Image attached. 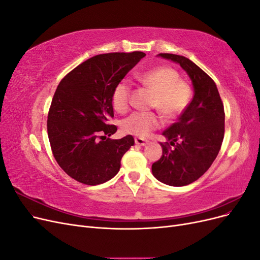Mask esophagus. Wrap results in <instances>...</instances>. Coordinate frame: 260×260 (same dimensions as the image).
I'll return each mask as SVG.
<instances>
[{"label":"esophagus","instance_id":"obj_1","mask_svg":"<svg viewBox=\"0 0 260 260\" xmlns=\"http://www.w3.org/2000/svg\"><path fill=\"white\" fill-rule=\"evenodd\" d=\"M135 142H136V144L138 145V146H144L147 142L145 140H143V139H141V138H136V140H135Z\"/></svg>","mask_w":260,"mask_h":260}]
</instances>
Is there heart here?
<instances>
[{"label": "heart", "mask_w": 260, "mask_h": 260, "mask_svg": "<svg viewBox=\"0 0 260 260\" xmlns=\"http://www.w3.org/2000/svg\"><path fill=\"white\" fill-rule=\"evenodd\" d=\"M139 82L151 89L155 96L152 107L157 108L166 118H175L188 105L191 89L187 83L179 80L176 70L168 67H156L138 75ZM113 106L118 113H124L129 108L130 85L128 81H119L113 91ZM160 117L155 113L137 112L123 119V132L137 137H147L160 125Z\"/></svg>", "instance_id": "obj_1"}]
</instances>
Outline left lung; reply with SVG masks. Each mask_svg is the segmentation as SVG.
<instances>
[{
	"label": "left lung",
	"mask_w": 260,
	"mask_h": 260,
	"mask_svg": "<svg viewBox=\"0 0 260 260\" xmlns=\"http://www.w3.org/2000/svg\"><path fill=\"white\" fill-rule=\"evenodd\" d=\"M158 56L182 67L194 89L178 121L162 132L167 142L160 143L162 155L152 165L153 176L160 182L183 186L202 177L216 159L224 136V109L214 80L192 60L176 54Z\"/></svg>",
	"instance_id": "left-lung-1"
}]
</instances>
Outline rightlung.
<instances>
[{
	"mask_svg": "<svg viewBox=\"0 0 260 260\" xmlns=\"http://www.w3.org/2000/svg\"><path fill=\"white\" fill-rule=\"evenodd\" d=\"M144 56L96 55L73 69L55 91L48 116L50 144L59 167L78 182L96 185L114 178L135 144L132 136L107 138L117 131L108 120L114 117V88Z\"/></svg>",
	"mask_w": 260,
	"mask_h": 260,
	"instance_id": "obj_1",
	"label": "right lung"
}]
</instances>
